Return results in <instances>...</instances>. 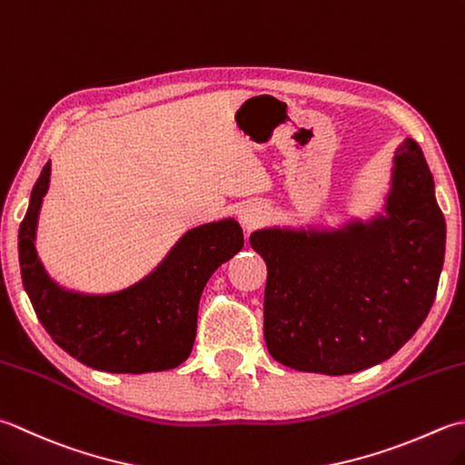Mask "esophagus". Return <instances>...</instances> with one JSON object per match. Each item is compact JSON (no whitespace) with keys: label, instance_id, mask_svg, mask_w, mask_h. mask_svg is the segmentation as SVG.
Wrapping results in <instances>:
<instances>
[{"label":"esophagus","instance_id":"esophagus-1","mask_svg":"<svg viewBox=\"0 0 465 465\" xmlns=\"http://www.w3.org/2000/svg\"><path fill=\"white\" fill-rule=\"evenodd\" d=\"M263 217H266V209H263V205L258 202H248L238 209V220L245 230H252V227L262 223Z\"/></svg>","mask_w":465,"mask_h":465}]
</instances>
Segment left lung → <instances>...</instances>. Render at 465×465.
I'll use <instances>...</instances> for the list:
<instances>
[{"label": "left lung", "mask_w": 465, "mask_h": 465, "mask_svg": "<svg viewBox=\"0 0 465 465\" xmlns=\"http://www.w3.org/2000/svg\"><path fill=\"white\" fill-rule=\"evenodd\" d=\"M250 245L268 268L263 339L278 362L351 375L391 359L430 314L445 256V220L421 147L399 143L383 212L262 227Z\"/></svg>", "instance_id": "left-lung-1"}]
</instances>
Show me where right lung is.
Listing matches in <instances>:
<instances>
[{
    "label": "right lung",
    "instance_id": "1",
    "mask_svg": "<svg viewBox=\"0 0 465 465\" xmlns=\"http://www.w3.org/2000/svg\"><path fill=\"white\" fill-rule=\"evenodd\" d=\"M52 163L44 165L20 225L22 282L52 341L82 365L106 372H157L181 365L193 349L197 308L207 280L243 248L233 217L195 225L157 266L114 292H82L45 272L35 233Z\"/></svg>",
    "mask_w": 465,
    "mask_h": 465
}]
</instances>
